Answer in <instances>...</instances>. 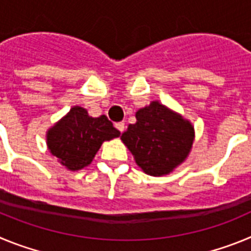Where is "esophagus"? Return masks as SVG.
I'll return each instance as SVG.
<instances>
[{"label": "esophagus", "mask_w": 251, "mask_h": 251, "mask_svg": "<svg viewBox=\"0 0 251 251\" xmlns=\"http://www.w3.org/2000/svg\"><path fill=\"white\" fill-rule=\"evenodd\" d=\"M115 128L119 130L121 133L124 132V129H126V124L123 123V122H119V123H115Z\"/></svg>", "instance_id": "34e87169"}]
</instances>
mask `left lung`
Returning a JSON list of instances; mask_svg holds the SVG:
<instances>
[{
	"label": "left lung",
	"instance_id": "obj_1",
	"mask_svg": "<svg viewBox=\"0 0 251 251\" xmlns=\"http://www.w3.org/2000/svg\"><path fill=\"white\" fill-rule=\"evenodd\" d=\"M136 119L121 139L145 174L165 176L182 165L195 141L191 122L157 100L137 110Z\"/></svg>",
	"mask_w": 251,
	"mask_h": 251
}]
</instances>
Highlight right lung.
<instances>
[{"label":"right lung","instance_id":"1","mask_svg":"<svg viewBox=\"0 0 251 251\" xmlns=\"http://www.w3.org/2000/svg\"><path fill=\"white\" fill-rule=\"evenodd\" d=\"M121 136L105 115L93 118L83 106L75 105L46 132V146L69 171L89 166L103 142Z\"/></svg>","mask_w":251,"mask_h":251}]
</instances>
